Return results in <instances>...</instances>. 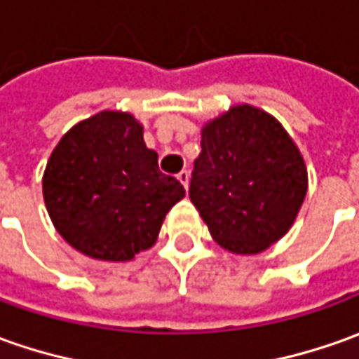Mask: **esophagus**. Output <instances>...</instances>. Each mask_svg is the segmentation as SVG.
I'll return each mask as SVG.
<instances>
[{
    "label": "esophagus",
    "instance_id": "esophagus-1",
    "mask_svg": "<svg viewBox=\"0 0 359 359\" xmlns=\"http://www.w3.org/2000/svg\"><path fill=\"white\" fill-rule=\"evenodd\" d=\"M177 179L182 182L184 189H189V182H191V172H189V170H180L179 175H177Z\"/></svg>",
    "mask_w": 359,
    "mask_h": 359
}]
</instances>
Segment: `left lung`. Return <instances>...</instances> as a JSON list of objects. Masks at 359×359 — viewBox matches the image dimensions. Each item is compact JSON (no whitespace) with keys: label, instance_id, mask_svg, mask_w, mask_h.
I'll use <instances>...</instances> for the list:
<instances>
[{"label":"left lung","instance_id":"obj_1","mask_svg":"<svg viewBox=\"0 0 359 359\" xmlns=\"http://www.w3.org/2000/svg\"><path fill=\"white\" fill-rule=\"evenodd\" d=\"M191 196L212 238L234 254H258L294 224L308 170L272 115L234 105L203 127Z\"/></svg>","mask_w":359,"mask_h":359}]
</instances>
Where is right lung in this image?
Masks as SVG:
<instances>
[{
	"label": "right lung",
	"mask_w": 359,
	"mask_h": 359,
	"mask_svg": "<svg viewBox=\"0 0 359 359\" xmlns=\"http://www.w3.org/2000/svg\"><path fill=\"white\" fill-rule=\"evenodd\" d=\"M182 196L179 180L158 170L141 123L121 111H101L71 127L43 172L57 232L75 250L107 262H127L151 248Z\"/></svg>",
	"instance_id": "1"
}]
</instances>
